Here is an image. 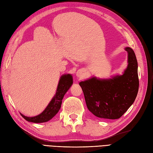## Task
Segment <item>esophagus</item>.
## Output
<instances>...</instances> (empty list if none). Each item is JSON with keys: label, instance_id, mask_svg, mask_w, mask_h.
<instances>
[{"label": "esophagus", "instance_id": "esophagus-1", "mask_svg": "<svg viewBox=\"0 0 153 153\" xmlns=\"http://www.w3.org/2000/svg\"><path fill=\"white\" fill-rule=\"evenodd\" d=\"M76 75L79 78H82V77H84L85 76V72L83 70H79L76 73Z\"/></svg>", "mask_w": 153, "mask_h": 153}]
</instances>
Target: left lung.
<instances>
[{"mask_svg":"<svg viewBox=\"0 0 153 153\" xmlns=\"http://www.w3.org/2000/svg\"><path fill=\"white\" fill-rule=\"evenodd\" d=\"M125 50L128 53V65L123 75L111 79L93 77L79 83L89 111L100 118H120L137 96L138 62L132 48L126 47Z\"/></svg>","mask_w":153,"mask_h":153,"instance_id":"8db88e82","label":"left lung"}]
</instances>
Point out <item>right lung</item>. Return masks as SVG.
Segmentation results:
<instances>
[{
	"mask_svg": "<svg viewBox=\"0 0 153 153\" xmlns=\"http://www.w3.org/2000/svg\"><path fill=\"white\" fill-rule=\"evenodd\" d=\"M73 83V79L71 74H65L61 77L59 81L57 91L54 97L51 100L48 106L40 114L33 117H27L21 113V115L28 121L33 123H44L49 121L56 115L60 110L62 100L66 92L68 91Z\"/></svg>",
	"mask_w": 153,
	"mask_h": 153,
	"instance_id": "1",
	"label": "right lung"
}]
</instances>
